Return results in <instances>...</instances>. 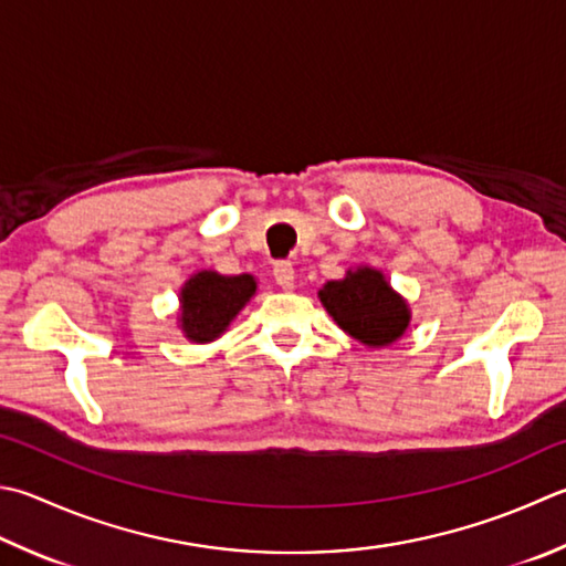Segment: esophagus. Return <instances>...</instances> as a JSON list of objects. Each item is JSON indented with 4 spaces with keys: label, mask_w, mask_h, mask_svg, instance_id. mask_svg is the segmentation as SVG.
I'll return each mask as SVG.
<instances>
[{
    "label": "esophagus",
    "mask_w": 566,
    "mask_h": 566,
    "mask_svg": "<svg viewBox=\"0 0 566 566\" xmlns=\"http://www.w3.org/2000/svg\"><path fill=\"white\" fill-rule=\"evenodd\" d=\"M273 275H275V283H279L283 291H293V285H295L293 263L279 261V263H275V269H273Z\"/></svg>",
    "instance_id": "obj_1"
}]
</instances>
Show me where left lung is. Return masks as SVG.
Listing matches in <instances>:
<instances>
[{"mask_svg": "<svg viewBox=\"0 0 566 566\" xmlns=\"http://www.w3.org/2000/svg\"><path fill=\"white\" fill-rule=\"evenodd\" d=\"M317 297L343 333L371 349L394 345L411 323L407 297L375 265H357L345 279L327 281Z\"/></svg>", "mask_w": 566, "mask_h": 566, "instance_id": "8db88e82", "label": "left lung"}]
</instances>
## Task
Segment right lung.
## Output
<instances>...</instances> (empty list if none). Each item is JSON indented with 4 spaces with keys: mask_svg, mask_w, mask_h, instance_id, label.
<instances>
[{
    "mask_svg": "<svg viewBox=\"0 0 566 566\" xmlns=\"http://www.w3.org/2000/svg\"><path fill=\"white\" fill-rule=\"evenodd\" d=\"M255 279L251 273L221 275L219 271L191 273L179 287L177 327L189 343L207 345L227 333L237 317L255 295Z\"/></svg>",
    "mask_w": 566,
    "mask_h": 566,
    "instance_id": "obj_1",
    "label": "right lung"
}]
</instances>
